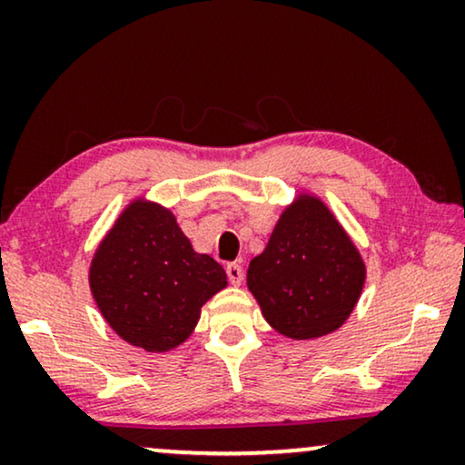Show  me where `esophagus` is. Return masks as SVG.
I'll return each mask as SVG.
<instances>
[{
    "label": "esophagus",
    "instance_id": "1",
    "mask_svg": "<svg viewBox=\"0 0 465 465\" xmlns=\"http://www.w3.org/2000/svg\"><path fill=\"white\" fill-rule=\"evenodd\" d=\"M226 277L232 285H241V282H243V269H241V266L234 264V262L226 264Z\"/></svg>",
    "mask_w": 465,
    "mask_h": 465
}]
</instances>
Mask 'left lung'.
I'll list each match as a JSON object with an SVG mask.
<instances>
[{
  "label": "left lung",
  "mask_w": 465,
  "mask_h": 465,
  "mask_svg": "<svg viewBox=\"0 0 465 465\" xmlns=\"http://www.w3.org/2000/svg\"><path fill=\"white\" fill-rule=\"evenodd\" d=\"M364 279L355 245L328 207L311 196L285 209L266 250L247 269V288L266 322L298 341L341 328Z\"/></svg>",
  "instance_id": "obj_1"
}]
</instances>
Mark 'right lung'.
Returning <instances> with one entry per match:
<instances>
[{
    "label": "right lung",
    "instance_id": "1",
    "mask_svg": "<svg viewBox=\"0 0 465 465\" xmlns=\"http://www.w3.org/2000/svg\"><path fill=\"white\" fill-rule=\"evenodd\" d=\"M226 272L196 253L167 209L133 203L99 245L91 290L107 323L131 345L167 351L183 342Z\"/></svg>",
    "mask_w": 465,
    "mask_h": 465
}]
</instances>
